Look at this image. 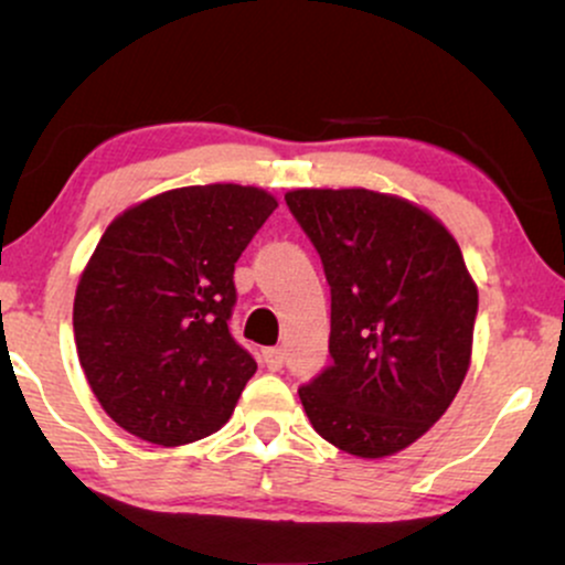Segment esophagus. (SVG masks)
I'll list each match as a JSON object with an SVG mask.
<instances>
[{
  "mask_svg": "<svg viewBox=\"0 0 565 565\" xmlns=\"http://www.w3.org/2000/svg\"><path fill=\"white\" fill-rule=\"evenodd\" d=\"M263 361L270 372H278L284 366V350L281 348H265L263 350Z\"/></svg>",
  "mask_w": 565,
  "mask_h": 565,
  "instance_id": "esophagus-1",
  "label": "esophagus"
}]
</instances>
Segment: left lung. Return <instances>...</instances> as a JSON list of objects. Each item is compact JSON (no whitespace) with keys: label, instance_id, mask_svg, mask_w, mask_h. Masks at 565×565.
I'll return each instance as SVG.
<instances>
[{"label":"left lung","instance_id":"obj_1","mask_svg":"<svg viewBox=\"0 0 565 565\" xmlns=\"http://www.w3.org/2000/svg\"><path fill=\"white\" fill-rule=\"evenodd\" d=\"M287 204L332 287V366L300 401L323 440L382 459L423 438L472 359L478 287L440 220L369 188H297Z\"/></svg>","mask_w":565,"mask_h":565}]
</instances>
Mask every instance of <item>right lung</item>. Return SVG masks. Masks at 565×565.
<instances>
[{"instance_id": "add662e5", "label": "right lung", "mask_w": 565, "mask_h": 565, "mask_svg": "<svg viewBox=\"0 0 565 565\" xmlns=\"http://www.w3.org/2000/svg\"><path fill=\"white\" fill-rule=\"evenodd\" d=\"M278 206L255 185H185L111 220L74 297L79 364L116 425L185 446L231 419L255 359L228 332L233 268Z\"/></svg>"}]
</instances>
